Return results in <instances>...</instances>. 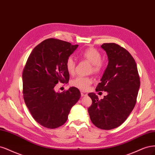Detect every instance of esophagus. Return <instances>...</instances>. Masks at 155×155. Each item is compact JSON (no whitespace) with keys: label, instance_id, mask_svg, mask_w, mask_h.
Returning a JSON list of instances; mask_svg holds the SVG:
<instances>
[{"label":"esophagus","instance_id":"34e87169","mask_svg":"<svg viewBox=\"0 0 155 155\" xmlns=\"http://www.w3.org/2000/svg\"><path fill=\"white\" fill-rule=\"evenodd\" d=\"M87 95V93H86V92H84V91H81V96L82 97H86Z\"/></svg>","mask_w":155,"mask_h":155}]
</instances>
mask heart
Returning a JSON list of instances; mask_svg holds the SVG:
<instances>
[{
  "mask_svg": "<svg viewBox=\"0 0 155 155\" xmlns=\"http://www.w3.org/2000/svg\"><path fill=\"white\" fill-rule=\"evenodd\" d=\"M81 58L86 60L91 64V71L94 73L101 72L103 68L102 62V55L101 53L94 48H88L85 49L80 54ZM75 62L71 57H69L66 61V68L68 72L73 75L75 71ZM92 83V78L89 77L78 76L72 80L71 86L75 87L81 90H87L89 86Z\"/></svg>",
  "mask_w": 155,
  "mask_h": 155,
  "instance_id": "obj_1",
  "label": "heart"
}]
</instances>
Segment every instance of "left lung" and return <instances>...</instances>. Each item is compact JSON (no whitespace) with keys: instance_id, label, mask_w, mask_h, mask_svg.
Returning <instances> with one entry per match:
<instances>
[{"instance_id":"obj_1","label":"left lung","mask_w":155,"mask_h":155,"mask_svg":"<svg viewBox=\"0 0 155 155\" xmlns=\"http://www.w3.org/2000/svg\"><path fill=\"white\" fill-rule=\"evenodd\" d=\"M101 48L108 57V65L96 91H107L99 100L95 93L88 113L96 127L110 130L122 124L133 111L140 81L135 61L126 49L115 43H104Z\"/></svg>"}]
</instances>
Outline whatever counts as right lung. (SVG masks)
I'll return each instance as SVG.
<instances>
[{"mask_svg": "<svg viewBox=\"0 0 155 155\" xmlns=\"http://www.w3.org/2000/svg\"><path fill=\"white\" fill-rule=\"evenodd\" d=\"M78 45L55 38H48L35 48L22 73L23 97L35 120L54 129L66 123L71 107L81 97L75 87L56 93L58 82L68 83L66 61Z\"/></svg>", "mask_w": 155, "mask_h": 155, "instance_id": "obj_1", "label": "right lung"}]
</instances>
